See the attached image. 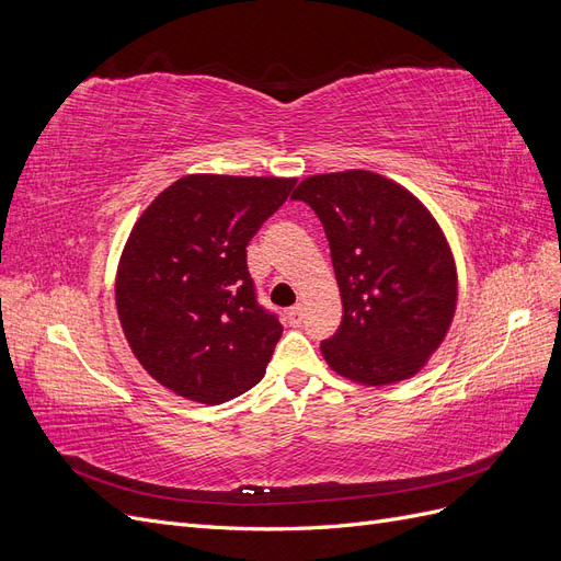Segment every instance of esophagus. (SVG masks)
Wrapping results in <instances>:
<instances>
[{
  "instance_id": "1",
  "label": "esophagus",
  "mask_w": 561,
  "mask_h": 561,
  "mask_svg": "<svg viewBox=\"0 0 561 561\" xmlns=\"http://www.w3.org/2000/svg\"><path fill=\"white\" fill-rule=\"evenodd\" d=\"M301 320H304L301 307H293L290 311H287V322H290V325H301Z\"/></svg>"
}]
</instances>
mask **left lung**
Returning <instances> with one entry per match:
<instances>
[{"instance_id": "1", "label": "left lung", "mask_w": 561, "mask_h": 561, "mask_svg": "<svg viewBox=\"0 0 561 561\" xmlns=\"http://www.w3.org/2000/svg\"><path fill=\"white\" fill-rule=\"evenodd\" d=\"M293 198L325 229L344 301L342 325L320 344L330 367L369 386L412 377L456 307L454 260L431 213L369 171L307 178Z\"/></svg>"}]
</instances>
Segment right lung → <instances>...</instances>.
Segmentation results:
<instances>
[{"label": "right lung", "mask_w": 561, "mask_h": 561, "mask_svg": "<svg viewBox=\"0 0 561 561\" xmlns=\"http://www.w3.org/2000/svg\"><path fill=\"white\" fill-rule=\"evenodd\" d=\"M297 180L186 175L133 227L116 309L140 365L178 396L219 404L264 377L283 334L245 248Z\"/></svg>", "instance_id": "1"}]
</instances>
